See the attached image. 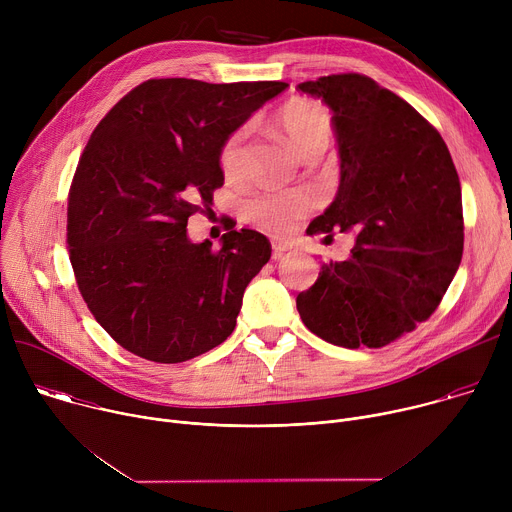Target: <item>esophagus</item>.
Returning <instances> with one entry per match:
<instances>
[{
  "label": "esophagus",
  "mask_w": 512,
  "mask_h": 512,
  "mask_svg": "<svg viewBox=\"0 0 512 512\" xmlns=\"http://www.w3.org/2000/svg\"><path fill=\"white\" fill-rule=\"evenodd\" d=\"M271 247H273V251H275V257H279L281 253H285V251L291 249V243H287V241H273Z\"/></svg>",
  "instance_id": "1"
}]
</instances>
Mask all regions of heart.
Instances as JSON below:
<instances>
[{"mask_svg": "<svg viewBox=\"0 0 512 512\" xmlns=\"http://www.w3.org/2000/svg\"><path fill=\"white\" fill-rule=\"evenodd\" d=\"M275 125L283 139L298 158L328 148L332 137V125L328 111L306 99H294L285 103L277 115ZM245 139L247 127L233 131L218 152V164L225 176L235 178L245 166ZM314 206V196L306 190H285V192H257L245 204V216L253 225L269 233H285Z\"/></svg>", "mask_w": 512, "mask_h": 512, "instance_id": "heart-1", "label": "heart"}]
</instances>
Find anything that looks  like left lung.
<instances>
[{"label":"left lung","mask_w":512,"mask_h":512,"mask_svg":"<svg viewBox=\"0 0 512 512\" xmlns=\"http://www.w3.org/2000/svg\"><path fill=\"white\" fill-rule=\"evenodd\" d=\"M298 89L330 107L340 156L336 198L306 233H354V247L322 263L296 306L330 344L381 348L435 312L460 267V178L437 129L373 79L348 72Z\"/></svg>","instance_id":"obj_1"}]
</instances>
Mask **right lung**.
I'll use <instances>...</instances> for the list:
<instances>
[{
  "instance_id": "1",
  "label": "right lung",
  "mask_w": 512,
  "mask_h": 512,
  "mask_svg": "<svg viewBox=\"0 0 512 512\" xmlns=\"http://www.w3.org/2000/svg\"><path fill=\"white\" fill-rule=\"evenodd\" d=\"M285 89L152 79L95 127L68 192L66 249L91 314L125 350L172 364L233 334L271 245L241 229L214 251L186 225L225 182V139Z\"/></svg>"
}]
</instances>
